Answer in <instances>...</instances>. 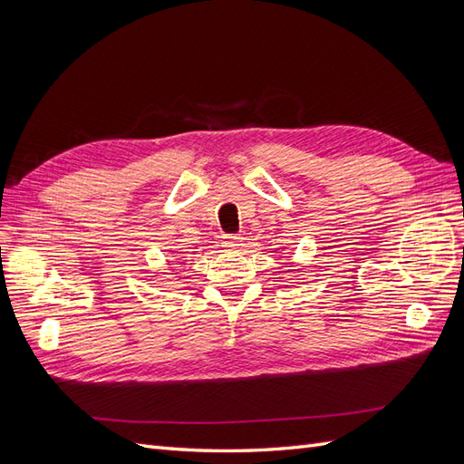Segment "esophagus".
<instances>
[{
	"label": "esophagus",
	"instance_id": "esophagus-1",
	"mask_svg": "<svg viewBox=\"0 0 464 464\" xmlns=\"http://www.w3.org/2000/svg\"><path fill=\"white\" fill-rule=\"evenodd\" d=\"M242 240H244V237H242L240 234H224V236H222V244L227 246V247H237V246H242Z\"/></svg>",
	"mask_w": 464,
	"mask_h": 464
}]
</instances>
